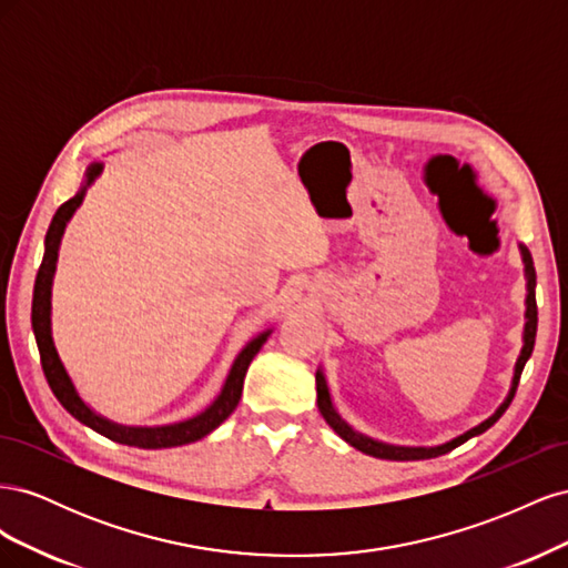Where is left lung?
Instances as JSON below:
<instances>
[{"label":"left lung","instance_id":"1","mask_svg":"<svg viewBox=\"0 0 568 568\" xmlns=\"http://www.w3.org/2000/svg\"><path fill=\"white\" fill-rule=\"evenodd\" d=\"M521 255H524V265H526V288H528V296H526V326H524V348H521V355L517 359V367H514V379H511V388H509V395L505 398V403L495 409V415L488 417L486 422H480L478 426L469 428L467 434H462L457 438H453L450 443H443L438 445V448H403V445H388V443H379L374 438H367L363 434H357L355 428H351L346 422L341 419L338 412L334 409L332 405V398H329V388H326V379L324 374L317 369V407L322 412L324 422L329 424L334 432L346 440L348 445H353L355 450L365 453V455H372V457H379V459H395V462H405V459H432V457H438V455H445L455 450L457 445H462L464 440H469L478 434L488 432V428L500 419L505 415V409L509 407L514 393H517V386H519V379H521V372H524V365L528 363V357L532 353V346H536V332H538V305H536V267H532V257L528 253L526 246H521Z\"/></svg>","mask_w":568,"mask_h":568}]
</instances>
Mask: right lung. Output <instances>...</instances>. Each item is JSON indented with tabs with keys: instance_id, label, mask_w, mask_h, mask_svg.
Wrapping results in <instances>:
<instances>
[{
	"instance_id": "right-lung-1",
	"label": "right lung",
	"mask_w": 568,
	"mask_h": 568,
	"mask_svg": "<svg viewBox=\"0 0 568 568\" xmlns=\"http://www.w3.org/2000/svg\"><path fill=\"white\" fill-rule=\"evenodd\" d=\"M104 165L92 163L88 168V180H84V186L80 192L68 199L61 209L57 211L54 220L47 230L44 239V257L42 265L38 270L36 277V288H32V332H36L38 341V351L42 359V369L47 376L49 388L54 390L57 400L71 412V415L82 422L84 426L94 428L97 434L106 436L115 443L132 445V448H144V450H159V448H178V445H186L201 440L203 436H209L213 428H217L222 422H225L234 407L239 405V398H242V388H244V376L251 365V359L257 355V351L263 348V343L267 341L270 332H263L261 336H255L253 341L246 343V348L239 353L234 359V365L227 374V382L222 386L220 395L213 400L211 407H205L201 415L178 422V424H168V426H123V424H113L97 415L94 409L84 405V400L78 395L71 376H68L65 367L61 365V357L57 353L54 338H51V282H54V270H57V257H59V244L65 230V222L73 217L75 209L84 199V189H88L97 178Z\"/></svg>"
}]
</instances>
